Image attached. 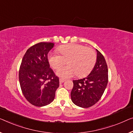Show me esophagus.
<instances>
[{"label":"esophagus","instance_id":"1","mask_svg":"<svg viewBox=\"0 0 133 133\" xmlns=\"http://www.w3.org/2000/svg\"><path fill=\"white\" fill-rule=\"evenodd\" d=\"M59 81H60V84H62L63 82H64L65 80L64 79H62V78H60V79H59Z\"/></svg>","mask_w":133,"mask_h":133}]
</instances>
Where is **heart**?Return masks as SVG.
<instances>
[{"mask_svg": "<svg viewBox=\"0 0 133 133\" xmlns=\"http://www.w3.org/2000/svg\"><path fill=\"white\" fill-rule=\"evenodd\" d=\"M57 53H49L48 57L50 66L58 70L67 61L68 66L59 69L57 75L63 78H68L76 74L78 77L88 75L94 68L97 54L92 48L79 44L62 45Z\"/></svg>", "mask_w": 133, "mask_h": 133, "instance_id": "b5f03b06", "label": "heart"}]
</instances>
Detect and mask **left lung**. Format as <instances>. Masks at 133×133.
Segmentation results:
<instances>
[{
	"label": "left lung",
	"instance_id": "obj_1",
	"mask_svg": "<svg viewBox=\"0 0 133 133\" xmlns=\"http://www.w3.org/2000/svg\"><path fill=\"white\" fill-rule=\"evenodd\" d=\"M97 51L96 64L86 78L73 80L71 99L76 106L88 108L98 102L108 82V69L103 54Z\"/></svg>",
	"mask_w": 133,
	"mask_h": 133
}]
</instances>
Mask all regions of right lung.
I'll list each match as a JSON object with an SVG mask.
<instances>
[{
    "label": "right lung",
    "mask_w": 133,
    "mask_h": 133,
    "mask_svg": "<svg viewBox=\"0 0 133 133\" xmlns=\"http://www.w3.org/2000/svg\"><path fill=\"white\" fill-rule=\"evenodd\" d=\"M51 42H39L27 49L19 70V81L26 100L35 106H44L54 100L59 78L50 68L48 54Z\"/></svg>",
    "instance_id": "obj_1"
}]
</instances>
